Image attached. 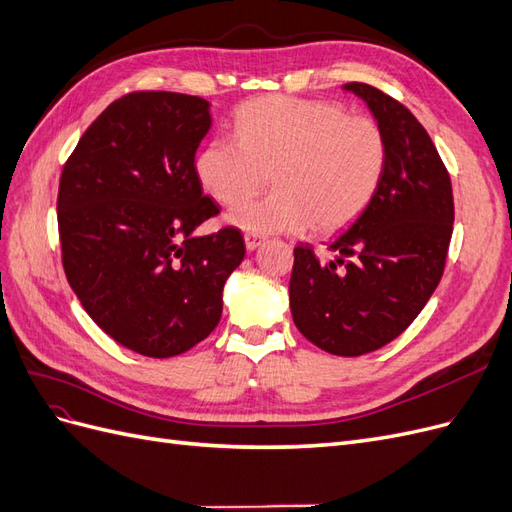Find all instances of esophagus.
I'll return each mask as SVG.
<instances>
[{"label": "esophagus", "instance_id": "esophagus-1", "mask_svg": "<svg viewBox=\"0 0 512 512\" xmlns=\"http://www.w3.org/2000/svg\"><path fill=\"white\" fill-rule=\"evenodd\" d=\"M243 239H245V247H247V250H250V252L256 250V247L262 243V237L256 235V232H245Z\"/></svg>", "mask_w": 512, "mask_h": 512}]
</instances>
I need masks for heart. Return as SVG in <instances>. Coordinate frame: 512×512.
<instances>
[{
	"mask_svg": "<svg viewBox=\"0 0 512 512\" xmlns=\"http://www.w3.org/2000/svg\"><path fill=\"white\" fill-rule=\"evenodd\" d=\"M237 138L218 136L196 156V177L224 207L259 191L276 192L232 209L228 220L254 232H335L374 200L389 164L376 119L350 115L329 100L269 96L235 115Z\"/></svg>",
	"mask_w": 512,
	"mask_h": 512,
	"instance_id": "b5f03b06",
	"label": "heart"
}]
</instances>
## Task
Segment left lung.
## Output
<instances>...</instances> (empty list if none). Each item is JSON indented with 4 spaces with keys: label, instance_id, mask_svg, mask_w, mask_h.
Here are the masks:
<instances>
[{
    "label": "left lung",
    "instance_id": "left-lung-1",
    "mask_svg": "<svg viewBox=\"0 0 512 512\" xmlns=\"http://www.w3.org/2000/svg\"><path fill=\"white\" fill-rule=\"evenodd\" d=\"M344 89L380 123L389 164L369 207L329 245L335 260L294 247L290 312L324 352L361 356L404 333L438 288L455 205L438 149L408 108L367 83Z\"/></svg>",
    "mask_w": 512,
    "mask_h": 512
}]
</instances>
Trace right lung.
I'll return each instance as SVG.
<instances>
[{
	"instance_id": "obj_1",
	"label": "right lung",
	"mask_w": 512,
	"mask_h": 512,
	"mask_svg": "<svg viewBox=\"0 0 512 512\" xmlns=\"http://www.w3.org/2000/svg\"><path fill=\"white\" fill-rule=\"evenodd\" d=\"M209 102L134 91L91 123L59 179L61 262L85 312L117 344L153 359L188 352L218 327L228 275L245 256L196 177Z\"/></svg>"
}]
</instances>
